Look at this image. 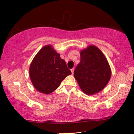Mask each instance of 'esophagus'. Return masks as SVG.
Segmentation results:
<instances>
[{
	"label": "esophagus",
	"instance_id": "esophagus-1",
	"mask_svg": "<svg viewBox=\"0 0 134 134\" xmlns=\"http://www.w3.org/2000/svg\"><path fill=\"white\" fill-rule=\"evenodd\" d=\"M74 68H73V69H71V73H72V74H73V73H74Z\"/></svg>",
	"mask_w": 134,
	"mask_h": 134
}]
</instances>
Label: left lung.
Masks as SVG:
<instances>
[{
  "mask_svg": "<svg viewBox=\"0 0 134 134\" xmlns=\"http://www.w3.org/2000/svg\"><path fill=\"white\" fill-rule=\"evenodd\" d=\"M74 76L81 90L88 95L100 92L107 85L111 70L107 59L94 45H89L80 52V62Z\"/></svg>",
  "mask_w": 134,
  "mask_h": 134,
  "instance_id": "obj_1",
  "label": "left lung"
}]
</instances>
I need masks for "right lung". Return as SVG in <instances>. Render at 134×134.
I'll use <instances>...</instances> for the list:
<instances>
[{
    "mask_svg": "<svg viewBox=\"0 0 134 134\" xmlns=\"http://www.w3.org/2000/svg\"><path fill=\"white\" fill-rule=\"evenodd\" d=\"M71 74L65 61L51 45H45L34 58L29 67V76L38 92L49 94L60 86L67 76Z\"/></svg>",
    "mask_w": 134,
    "mask_h": 134,
    "instance_id": "right-lung-1",
    "label": "right lung"
}]
</instances>
